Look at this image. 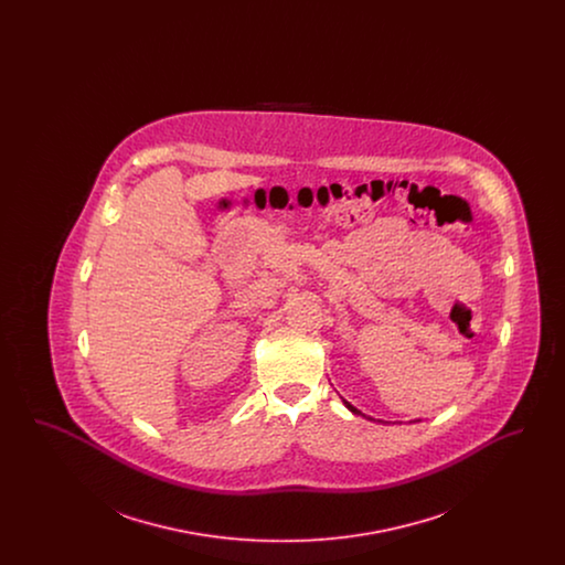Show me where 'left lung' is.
<instances>
[{
	"label": "left lung",
	"mask_w": 565,
	"mask_h": 565,
	"mask_svg": "<svg viewBox=\"0 0 565 565\" xmlns=\"http://www.w3.org/2000/svg\"><path fill=\"white\" fill-rule=\"evenodd\" d=\"M348 404V408H350L351 413H355V415H358V413H360V411H358V408H355V406H351L350 403H345Z\"/></svg>",
	"instance_id": "left-lung-1"
}]
</instances>
